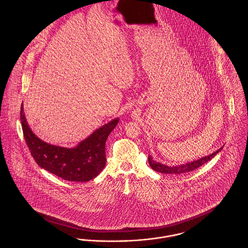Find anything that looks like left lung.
<instances>
[{"mask_svg":"<svg viewBox=\"0 0 248 248\" xmlns=\"http://www.w3.org/2000/svg\"><path fill=\"white\" fill-rule=\"evenodd\" d=\"M223 149V146L218 149L217 152H214L212 154L204 156L202 158H200L199 160L190 162V163H187L185 165H175V166H168V165L158 163L156 161H154V158L149 155V165H151V167L154 169V171L159 172V173H163V174H172V175H184L186 173L191 172L197 168H199L200 166L204 165L205 163H207L208 161H210L213 157L216 154H218L221 150Z\"/></svg>","mask_w":248,"mask_h":248,"instance_id":"1","label":"left lung"}]
</instances>
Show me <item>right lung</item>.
I'll return each mask as SVG.
<instances>
[{
    "label": "right lung",
    "instance_id": "add662e5",
    "mask_svg": "<svg viewBox=\"0 0 248 248\" xmlns=\"http://www.w3.org/2000/svg\"><path fill=\"white\" fill-rule=\"evenodd\" d=\"M24 139L37 165L48 172L69 181L86 182L97 177L106 165L105 145L119 118L113 119L94 131L73 148L51 145L39 139L30 128L20 108Z\"/></svg>",
    "mask_w": 248,
    "mask_h": 248
}]
</instances>
